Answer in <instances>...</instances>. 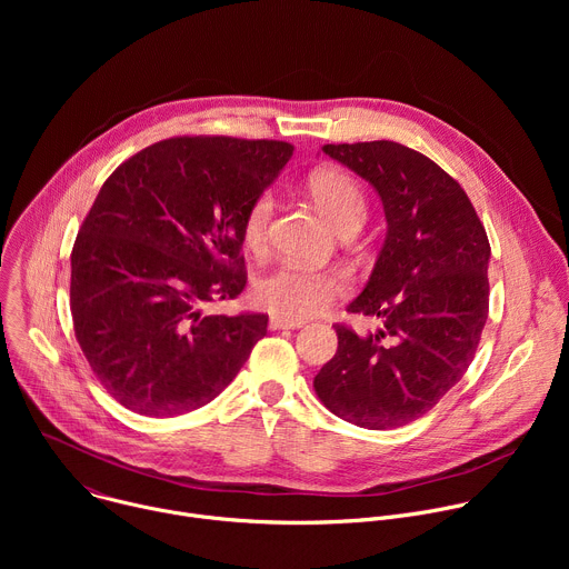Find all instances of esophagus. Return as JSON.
I'll list each match as a JSON object with an SVG mask.
<instances>
[{"mask_svg":"<svg viewBox=\"0 0 569 569\" xmlns=\"http://www.w3.org/2000/svg\"><path fill=\"white\" fill-rule=\"evenodd\" d=\"M301 319H288V317H270V329L281 331V329H301Z\"/></svg>","mask_w":569,"mask_h":569,"instance_id":"esophagus-1","label":"esophagus"}]
</instances>
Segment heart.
<instances>
[{"mask_svg": "<svg viewBox=\"0 0 569 569\" xmlns=\"http://www.w3.org/2000/svg\"><path fill=\"white\" fill-rule=\"evenodd\" d=\"M308 191L321 213L340 231L360 224L365 218L367 200L360 182L340 167H321L310 173ZM274 211L270 191L259 193L246 216H242V246L250 252H261L268 242V227ZM349 277L342 270H310L299 266H279L257 283L259 303L277 317L301 319L327 310L349 295Z\"/></svg>", "mask_w": 569, "mask_h": 569, "instance_id": "heart-1", "label": "heart"}]
</instances>
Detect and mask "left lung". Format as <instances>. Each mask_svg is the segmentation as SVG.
<instances>
[{"mask_svg":"<svg viewBox=\"0 0 569 569\" xmlns=\"http://www.w3.org/2000/svg\"><path fill=\"white\" fill-rule=\"evenodd\" d=\"M321 150L380 196L387 238L349 312L376 317L358 336L336 323L338 351L312 387L336 417L389 430L417 421L461 380L489 317L486 229L466 191L439 164L396 141Z\"/></svg>","mask_w":569,"mask_h":569,"instance_id":"left-lung-1","label":"left lung"}]
</instances>
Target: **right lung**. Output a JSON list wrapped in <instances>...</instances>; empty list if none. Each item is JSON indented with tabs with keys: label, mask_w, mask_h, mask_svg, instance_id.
Here are the masks:
<instances>
[{
	"label": "right lung",
	"mask_w": 569,
	"mask_h": 569,
	"mask_svg": "<svg viewBox=\"0 0 569 569\" xmlns=\"http://www.w3.org/2000/svg\"><path fill=\"white\" fill-rule=\"evenodd\" d=\"M274 139L171 137L106 180L71 250V319L94 376L143 417L213 400L268 315H204L248 283L242 216L288 164Z\"/></svg>",
	"instance_id": "add662e5"
}]
</instances>
